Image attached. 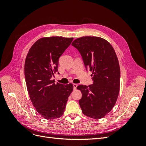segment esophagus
<instances>
[{
	"label": "esophagus",
	"mask_w": 146,
	"mask_h": 146,
	"mask_svg": "<svg viewBox=\"0 0 146 146\" xmlns=\"http://www.w3.org/2000/svg\"><path fill=\"white\" fill-rule=\"evenodd\" d=\"M77 84H73V86H74V90H76L77 89Z\"/></svg>",
	"instance_id": "esophagus-1"
}]
</instances>
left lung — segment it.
<instances>
[{"mask_svg": "<svg viewBox=\"0 0 146 146\" xmlns=\"http://www.w3.org/2000/svg\"><path fill=\"white\" fill-rule=\"evenodd\" d=\"M72 45L82 56L85 68L92 72L93 84L77 87L82 94L79 100L82 113L101 119L115 105L120 89V67L116 52L106 39L98 36L77 38Z\"/></svg>", "mask_w": 146, "mask_h": 146, "instance_id": "8db88e82", "label": "left lung"}]
</instances>
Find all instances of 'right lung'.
Wrapping results in <instances>:
<instances>
[{"instance_id":"right-lung-1","label":"right lung","mask_w":146,"mask_h":146,"mask_svg":"<svg viewBox=\"0 0 146 146\" xmlns=\"http://www.w3.org/2000/svg\"><path fill=\"white\" fill-rule=\"evenodd\" d=\"M73 38L44 37L30 47L24 66L25 78L30 99L36 111L46 119L63 115L72 83L62 85L52 80L58 71V60Z\"/></svg>"}]
</instances>
